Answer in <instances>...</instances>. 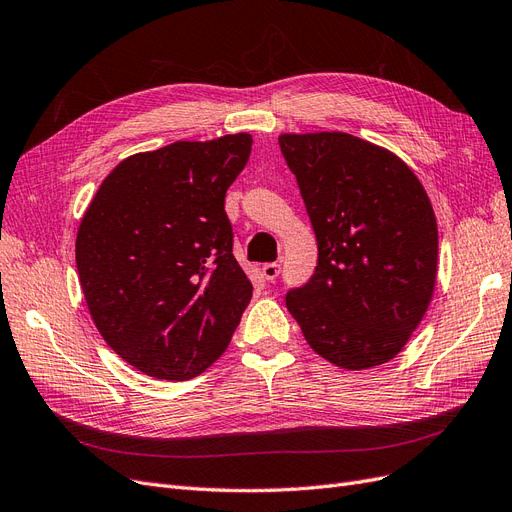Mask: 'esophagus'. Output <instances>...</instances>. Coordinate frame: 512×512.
<instances>
[{"mask_svg": "<svg viewBox=\"0 0 512 512\" xmlns=\"http://www.w3.org/2000/svg\"><path fill=\"white\" fill-rule=\"evenodd\" d=\"M261 274H263V278L270 280V283H272V280L280 274V263H263Z\"/></svg>", "mask_w": 512, "mask_h": 512, "instance_id": "34e87169", "label": "esophagus"}]
</instances>
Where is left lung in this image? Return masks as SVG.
<instances>
[{
	"label": "left lung",
	"instance_id": "obj_1",
	"mask_svg": "<svg viewBox=\"0 0 512 512\" xmlns=\"http://www.w3.org/2000/svg\"><path fill=\"white\" fill-rule=\"evenodd\" d=\"M319 263L287 310L310 349L344 370L398 355L432 302L438 225L421 180L387 148L344 131L280 134Z\"/></svg>",
	"mask_w": 512,
	"mask_h": 512
}]
</instances>
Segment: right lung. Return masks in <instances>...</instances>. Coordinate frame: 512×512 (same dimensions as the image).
Listing matches in <instances>:
<instances>
[{
  "label": "right lung",
  "mask_w": 512,
  "mask_h": 512,
  "mask_svg": "<svg viewBox=\"0 0 512 512\" xmlns=\"http://www.w3.org/2000/svg\"><path fill=\"white\" fill-rule=\"evenodd\" d=\"M251 144L242 131L131 155L82 214L76 268L91 319L110 349L148 376L202 374L251 302L225 214Z\"/></svg>",
  "instance_id": "right-lung-1"
}]
</instances>
